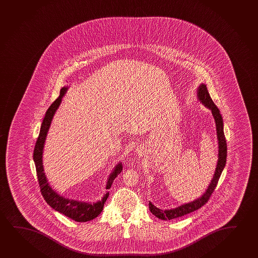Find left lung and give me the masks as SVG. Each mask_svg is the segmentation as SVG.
Returning <instances> with one entry per match:
<instances>
[{"instance_id": "left-lung-1", "label": "left lung", "mask_w": 258, "mask_h": 258, "mask_svg": "<svg viewBox=\"0 0 258 258\" xmlns=\"http://www.w3.org/2000/svg\"><path fill=\"white\" fill-rule=\"evenodd\" d=\"M197 97L202 105H205L209 110H211L212 115L215 119L216 127H217V140H218V160H217V168L214 174L213 178L210 181L209 186L207 188L205 192L200 197L192 202L184 203L183 205L177 208L171 209H163L156 208L155 206L149 202V209L153 215L160 218L161 220H172L178 217L185 216L187 214L191 213L195 210L202 208L205 205L209 200V197L212 195L214 190L216 189L218 180L220 177L222 172L224 170L226 164V157H227V145L224 137V121L223 117L221 115L219 109L217 105L214 104L213 100L209 96V91L207 90L205 84L202 83L197 90Z\"/></svg>"}]
</instances>
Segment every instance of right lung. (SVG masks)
Wrapping results in <instances>:
<instances>
[{
	"mask_svg": "<svg viewBox=\"0 0 258 258\" xmlns=\"http://www.w3.org/2000/svg\"><path fill=\"white\" fill-rule=\"evenodd\" d=\"M68 90V87H63L61 89L59 97L53 102L46 112L44 119L41 123L40 134L34 146V161L36 172H37L38 181L41 188V195L43 196L46 202L57 212L63 214L76 222L83 223V222L93 220L94 218H96L102 212L105 201L108 198V191L104 195V197L101 201H98L95 203L78 202L75 200L64 198L62 195L57 194L56 190H54L52 187L49 185L48 179L45 175L43 165H42V153H43L46 137L48 134L54 114L61 104L62 98L64 96V94L67 93ZM121 170H122V164L121 162H119L114 167L113 171L108 176V180L106 183V189H110L113 180L115 179L116 176L119 175Z\"/></svg>",
	"mask_w": 258,
	"mask_h": 258,
	"instance_id": "1",
	"label": "right lung"
}]
</instances>
